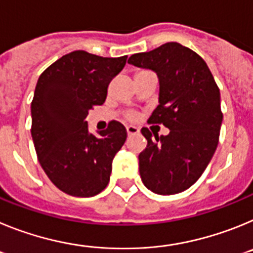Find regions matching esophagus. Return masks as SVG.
<instances>
[{
	"label": "esophagus",
	"instance_id": "esophagus-1",
	"mask_svg": "<svg viewBox=\"0 0 253 253\" xmlns=\"http://www.w3.org/2000/svg\"><path fill=\"white\" fill-rule=\"evenodd\" d=\"M126 131H128L129 135H134V134L139 133V129L137 126H134V125H128L126 126Z\"/></svg>",
	"mask_w": 253,
	"mask_h": 253
}]
</instances>
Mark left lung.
I'll use <instances>...</instances> for the list:
<instances>
[{
	"instance_id": "1",
	"label": "left lung",
	"mask_w": 253,
	"mask_h": 253,
	"mask_svg": "<svg viewBox=\"0 0 253 253\" xmlns=\"http://www.w3.org/2000/svg\"><path fill=\"white\" fill-rule=\"evenodd\" d=\"M129 64L151 69L158 77V106L149 123L163 124L167 135L142 128L148 144L139 154L143 184L158 195L189 189L203 175L218 146L223 115L220 92L200 55L180 43H166L133 54Z\"/></svg>"
}]
</instances>
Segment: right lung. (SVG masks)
<instances>
[{
    "instance_id": "obj_1",
    "label": "right lung",
    "mask_w": 253,
    "mask_h": 253,
    "mask_svg": "<svg viewBox=\"0 0 253 253\" xmlns=\"http://www.w3.org/2000/svg\"><path fill=\"white\" fill-rule=\"evenodd\" d=\"M126 55L104 58L84 50L63 55L40 75L31 102V137L38 160L63 193L95 196L110 181L115 154L126 129L110 122L92 134L86 118L106 100L110 81L124 68Z\"/></svg>"
}]
</instances>
